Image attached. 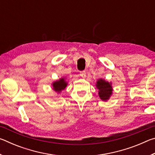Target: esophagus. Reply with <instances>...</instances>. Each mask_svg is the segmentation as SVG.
<instances>
[{"instance_id":"34e87169","label":"esophagus","mask_w":155,"mask_h":155,"mask_svg":"<svg viewBox=\"0 0 155 155\" xmlns=\"http://www.w3.org/2000/svg\"><path fill=\"white\" fill-rule=\"evenodd\" d=\"M80 76H81V77L85 78L86 77V72H85V71H81L80 72Z\"/></svg>"}]
</instances>
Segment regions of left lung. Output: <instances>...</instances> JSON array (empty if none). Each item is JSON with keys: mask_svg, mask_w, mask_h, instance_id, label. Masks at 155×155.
I'll list each match as a JSON object with an SVG mask.
<instances>
[{"mask_svg": "<svg viewBox=\"0 0 155 155\" xmlns=\"http://www.w3.org/2000/svg\"><path fill=\"white\" fill-rule=\"evenodd\" d=\"M97 87L99 90V96L103 101H107L112 94V87L111 84L103 79H100L97 82Z\"/></svg>", "mask_w": 155, "mask_h": 155, "instance_id": "1", "label": "left lung"}]
</instances>
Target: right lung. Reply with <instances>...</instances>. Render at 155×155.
<instances>
[{
	"label": "right lung",
	"mask_w": 155,
	"mask_h": 155,
	"mask_svg": "<svg viewBox=\"0 0 155 155\" xmlns=\"http://www.w3.org/2000/svg\"><path fill=\"white\" fill-rule=\"evenodd\" d=\"M52 85H53V87H54L53 89L54 91L60 92V91H62L63 90H64L65 87H66L67 83L64 81V78H61L59 81L54 82L53 84H52Z\"/></svg>",
	"instance_id": "add662e5"
}]
</instances>
